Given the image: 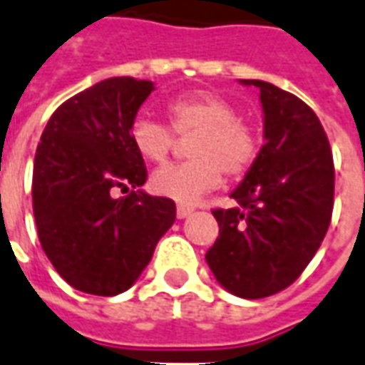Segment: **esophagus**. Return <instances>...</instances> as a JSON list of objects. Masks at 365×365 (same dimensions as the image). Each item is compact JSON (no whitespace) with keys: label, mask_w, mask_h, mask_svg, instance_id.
Listing matches in <instances>:
<instances>
[{"label":"esophagus","mask_w":365,"mask_h":365,"mask_svg":"<svg viewBox=\"0 0 365 365\" xmlns=\"http://www.w3.org/2000/svg\"><path fill=\"white\" fill-rule=\"evenodd\" d=\"M191 213H193V209L187 207V205H178V209H175V215H178L180 219L187 217V215H191Z\"/></svg>","instance_id":"obj_1"}]
</instances>
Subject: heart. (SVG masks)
Listing matches in <instances>:
<instances>
[{
  "instance_id": "heart-1",
  "label": "heart",
  "mask_w": 365,
  "mask_h": 365,
  "mask_svg": "<svg viewBox=\"0 0 365 365\" xmlns=\"http://www.w3.org/2000/svg\"><path fill=\"white\" fill-rule=\"evenodd\" d=\"M165 116L170 128L150 118H138L130 128L134 150L158 165L170 160L178 144L175 136H192L187 142L191 160L152 175V187L160 195L195 203L217 187L223 172L229 178H241L257 162L259 134L225 96L211 91L182 94L165 104Z\"/></svg>"
}]
</instances>
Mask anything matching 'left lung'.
<instances>
[{"label": "left lung", "instance_id": "left-lung-1", "mask_svg": "<svg viewBox=\"0 0 365 365\" xmlns=\"http://www.w3.org/2000/svg\"><path fill=\"white\" fill-rule=\"evenodd\" d=\"M264 146L231 197L213 209L219 237L205 255L221 287L241 298H264L290 287L312 261L334 207V160L314 110L264 81Z\"/></svg>", "mask_w": 365, "mask_h": 365}]
</instances>
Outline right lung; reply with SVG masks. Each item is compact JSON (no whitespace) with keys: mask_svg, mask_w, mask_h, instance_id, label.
Listing matches in <instances>:
<instances>
[{"mask_svg":"<svg viewBox=\"0 0 365 365\" xmlns=\"http://www.w3.org/2000/svg\"><path fill=\"white\" fill-rule=\"evenodd\" d=\"M150 81L112 76L53 112L33 162V215L43 251L73 289L114 297L128 290L175 221L170 197L144 185V158L130 128ZM128 190L114 198L116 190Z\"/></svg>","mask_w":365,"mask_h":365,"instance_id":"obj_1","label":"right lung"}]
</instances>
